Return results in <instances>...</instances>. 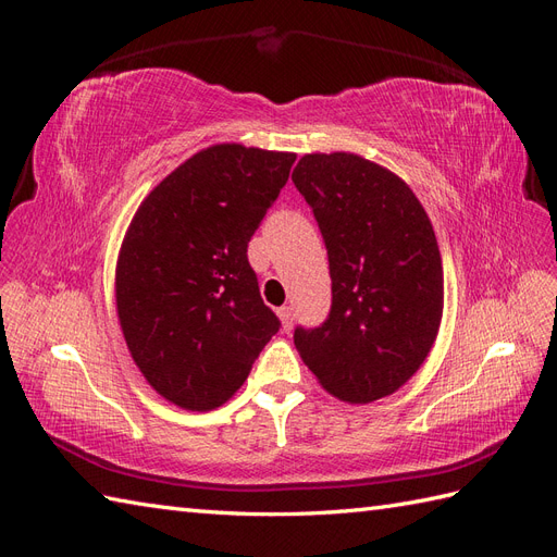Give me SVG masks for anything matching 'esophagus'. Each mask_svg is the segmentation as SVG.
I'll return each instance as SVG.
<instances>
[{
  "instance_id": "34e87169",
  "label": "esophagus",
  "mask_w": 557,
  "mask_h": 557,
  "mask_svg": "<svg viewBox=\"0 0 557 557\" xmlns=\"http://www.w3.org/2000/svg\"><path fill=\"white\" fill-rule=\"evenodd\" d=\"M278 318H281L283 332H290L293 330V309L290 307H281L278 309Z\"/></svg>"
}]
</instances>
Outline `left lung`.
<instances>
[{
	"label": "left lung",
	"instance_id": "8db88e82",
	"mask_svg": "<svg viewBox=\"0 0 557 557\" xmlns=\"http://www.w3.org/2000/svg\"><path fill=\"white\" fill-rule=\"evenodd\" d=\"M327 246L332 309L295 330L299 358L330 395L369 404L425 362L444 313L430 218L395 172L356 153H309L293 172Z\"/></svg>",
	"mask_w": 557,
	"mask_h": 557
}]
</instances>
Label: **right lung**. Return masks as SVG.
Returning <instances> with one entry per match:
<instances>
[{
  "instance_id": "right-lung-1",
  "label": "right lung",
  "mask_w": 557,
  "mask_h": 557,
  "mask_svg": "<svg viewBox=\"0 0 557 557\" xmlns=\"http://www.w3.org/2000/svg\"><path fill=\"white\" fill-rule=\"evenodd\" d=\"M295 153L215 144L146 195L115 262V309L134 364L185 411L239 391L278 318L264 307L248 242Z\"/></svg>"
}]
</instances>
